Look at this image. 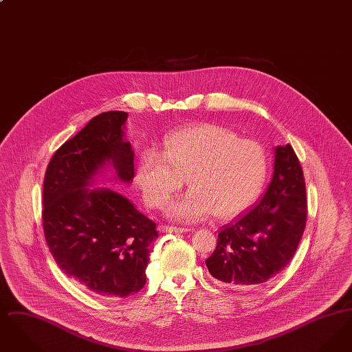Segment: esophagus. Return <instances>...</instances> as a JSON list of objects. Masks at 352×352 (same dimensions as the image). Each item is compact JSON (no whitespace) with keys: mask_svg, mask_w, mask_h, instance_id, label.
<instances>
[{"mask_svg":"<svg viewBox=\"0 0 352 352\" xmlns=\"http://www.w3.org/2000/svg\"><path fill=\"white\" fill-rule=\"evenodd\" d=\"M160 230L161 232H165V234H182V232L190 231L186 227H174V226H161Z\"/></svg>","mask_w":352,"mask_h":352,"instance_id":"esophagus-1","label":"esophagus"}]
</instances>
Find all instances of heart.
I'll use <instances>...</instances> for the list:
<instances>
[{
  "mask_svg": "<svg viewBox=\"0 0 352 352\" xmlns=\"http://www.w3.org/2000/svg\"><path fill=\"white\" fill-rule=\"evenodd\" d=\"M191 187L168 208L170 218L192 221L215 212L230 218L254 201L267 177L263 146L215 124L168 134L160 153L142 154L137 184L151 207L162 208L182 187Z\"/></svg>",
  "mask_w": 352,
  "mask_h": 352,
  "instance_id": "b5f03b06",
  "label": "heart"
}]
</instances>
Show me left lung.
I'll use <instances>...</instances> for the list:
<instances>
[{"label":"left lung","instance_id":"obj_1","mask_svg":"<svg viewBox=\"0 0 352 352\" xmlns=\"http://www.w3.org/2000/svg\"><path fill=\"white\" fill-rule=\"evenodd\" d=\"M307 201L301 164L286 144L276 146L273 177L250 211L221 227L206 260L220 283L245 287L267 283L290 263L306 227Z\"/></svg>","mask_w":352,"mask_h":352}]
</instances>
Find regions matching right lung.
<instances>
[{
  "label": "right lung",
  "instance_id": "right-lung-1",
  "mask_svg": "<svg viewBox=\"0 0 352 352\" xmlns=\"http://www.w3.org/2000/svg\"><path fill=\"white\" fill-rule=\"evenodd\" d=\"M126 112L92 118L51 158L43 181L42 221L60 270L94 296L125 298L146 283L155 223L111 188H91L112 168L131 184L134 151L125 138Z\"/></svg>",
  "mask_w": 352,
  "mask_h": 352
}]
</instances>
